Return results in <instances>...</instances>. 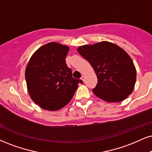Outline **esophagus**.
Masks as SVG:
<instances>
[{
    "instance_id": "1",
    "label": "esophagus",
    "mask_w": 152,
    "mask_h": 152,
    "mask_svg": "<svg viewBox=\"0 0 152 152\" xmlns=\"http://www.w3.org/2000/svg\"><path fill=\"white\" fill-rule=\"evenodd\" d=\"M85 76H82L81 80H82V81H83V82H85Z\"/></svg>"
}]
</instances>
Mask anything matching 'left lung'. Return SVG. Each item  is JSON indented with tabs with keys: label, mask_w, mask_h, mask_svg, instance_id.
Wrapping results in <instances>:
<instances>
[{
	"label": "left lung",
	"mask_w": 152,
	"mask_h": 152,
	"mask_svg": "<svg viewBox=\"0 0 152 152\" xmlns=\"http://www.w3.org/2000/svg\"><path fill=\"white\" fill-rule=\"evenodd\" d=\"M77 51L96 73L98 82L92 91L97 97L109 103L120 102L132 94L136 82V68L125 50L104 41L80 46Z\"/></svg>",
	"instance_id": "1"
}]
</instances>
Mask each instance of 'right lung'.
<instances>
[{
	"label": "right lung",
	"mask_w": 152,
	"mask_h": 152,
	"mask_svg": "<svg viewBox=\"0 0 152 152\" xmlns=\"http://www.w3.org/2000/svg\"><path fill=\"white\" fill-rule=\"evenodd\" d=\"M69 47L50 42L39 48L28 62L25 80L31 100L44 110H60L70 102L82 83L72 77L65 63Z\"/></svg>",
	"instance_id": "obj_1"
}]
</instances>
